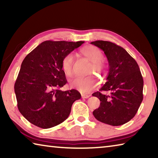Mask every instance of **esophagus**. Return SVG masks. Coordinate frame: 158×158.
<instances>
[{
	"label": "esophagus",
	"instance_id": "1",
	"mask_svg": "<svg viewBox=\"0 0 158 158\" xmlns=\"http://www.w3.org/2000/svg\"><path fill=\"white\" fill-rule=\"evenodd\" d=\"M89 97H90V95H89L81 94V98H85V99H86V98H89Z\"/></svg>",
	"mask_w": 158,
	"mask_h": 158
}]
</instances>
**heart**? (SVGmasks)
<instances>
[{
    "instance_id": "1",
    "label": "heart",
    "mask_w": 158,
    "mask_h": 158,
    "mask_svg": "<svg viewBox=\"0 0 158 158\" xmlns=\"http://www.w3.org/2000/svg\"><path fill=\"white\" fill-rule=\"evenodd\" d=\"M80 52L87 59L92 62L91 70L103 74L105 73L106 65L102 60L103 55L98 48L94 46H85L83 47ZM73 62L74 55L72 53H68L63 57L61 62V67L66 76L69 77L73 74ZM69 85L72 88L81 93H88L97 86L98 81L93 75L75 77L69 81Z\"/></svg>"
}]
</instances>
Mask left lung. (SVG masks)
Here are the masks:
<instances>
[{"label":"left lung","instance_id":"obj_1","mask_svg":"<svg viewBox=\"0 0 158 158\" xmlns=\"http://www.w3.org/2000/svg\"><path fill=\"white\" fill-rule=\"evenodd\" d=\"M90 44L103 51L109 68L105 84L92 95L100 101L93 116L105 124L123 125L135 116L143 100V80L139 67L126 50L113 42L97 40ZM101 91L110 94H102Z\"/></svg>","mask_w":158,"mask_h":158}]
</instances>
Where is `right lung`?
<instances>
[{"instance_id": "1", "label": "right lung", "mask_w": 158, "mask_h": 158, "mask_svg": "<svg viewBox=\"0 0 158 158\" xmlns=\"http://www.w3.org/2000/svg\"><path fill=\"white\" fill-rule=\"evenodd\" d=\"M84 43L47 40L26 56L15 84L17 106L26 120L47 129L68 118L74 101L81 98L77 90L62 91L67 83L61 62L65 55Z\"/></svg>"}]
</instances>
